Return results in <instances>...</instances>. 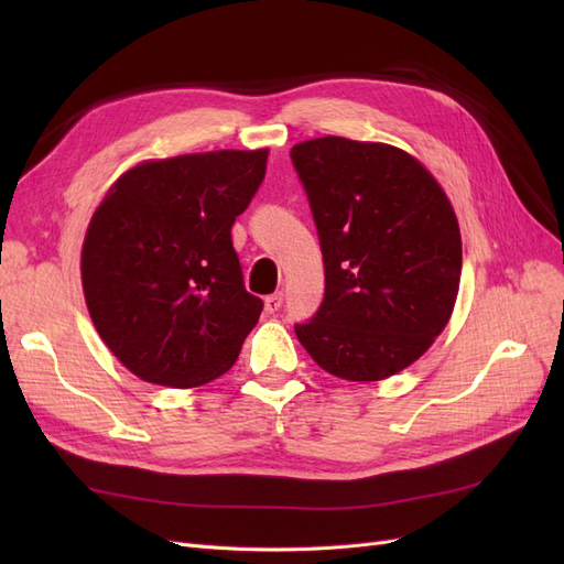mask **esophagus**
I'll return each mask as SVG.
<instances>
[{
  "mask_svg": "<svg viewBox=\"0 0 564 564\" xmlns=\"http://www.w3.org/2000/svg\"><path fill=\"white\" fill-rule=\"evenodd\" d=\"M282 301H284L282 292H275V294H270V296H265V299H263V305H265V311H268V313H278V311L282 308Z\"/></svg>",
  "mask_w": 564,
  "mask_h": 564,
  "instance_id": "34e87169",
  "label": "esophagus"
}]
</instances>
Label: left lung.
Returning a JSON list of instances; mask_svg holds the SVG:
<instances>
[{
	"label": "left lung",
	"instance_id": "8db88e82",
	"mask_svg": "<svg viewBox=\"0 0 564 564\" xmlns=\"http://www.w3.org/2000/svg\"><path fill=\"white\" fill-rule=\"evenodd\" d=\"M292 160L324 259V301L296 336L346 381L406 369L447 327L460 282V232L447 193L402 148L344 135L303 141Z\"/></svg>",
	"mask_w": 564,
	"mask_h": 564
}]
</instances>
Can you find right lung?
<instances>
[{
	"label": "right lung",
	"mask_w": 564,
	"mask_h": 564,
	"mask_svg": "<svg viewBox=\"0 0 564 564\" xmlns=\"http://www.w3.org/2000/svg\"><path fill=\"white\" fill-rule=\"evenodd\" d=\"M265 162L268 148L145 160L100 199L82 245L84 301L139 379L197 388L235 365L263 303L245 289L230 228Z\"/></svg>",
	"instance_id": "obj_1"
}]
</instances>
